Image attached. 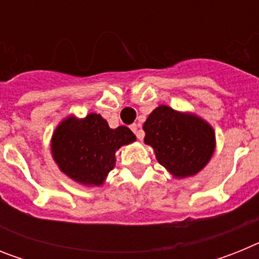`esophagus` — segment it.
<instances>
[{"mask_svg":"<svg viewBox=\"0 0 259 259\" xmlns=\"http://www.w3.org/2000/svg\"><path fill=\"white\" fill-rule=\"evenodd\" d=\"M131 130H132V131H134V134L136 135L139 140H141V139H143V137H144V132L141 131L140 124H132L131 125Z\"/></svg>","mask_w":259,"mask_h":259,"instance_id":"34e87169","label":"esophagus"}]
</instances>
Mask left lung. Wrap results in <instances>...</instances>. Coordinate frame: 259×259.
<instances>
[{
    "label": "left lung",
    "mask_w": 259,
    "mask_h": 259,
    "mask_svg": "<svg viewBox=\"0 0 259 259\" xmlns=\"http://www.w3.org/2000/svg\"><path fill=\"white\" fill-rule=\"evenodd\" d=\"M145 144L175 178L192 176L210 161L215 148L212 128L198 116L157 107L144 123Z\"/></svg>",
    "instance_id": "left-lung-1"
}]
</instances>
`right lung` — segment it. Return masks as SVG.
I'll list each match as a JSON object with an SVG mask.
<instances>
[{"mask_svg":"<svg viewBox=\"0 0 259 259\" xmlns=\"http://www.w3.org/2000/svg\"><path fill=\"white\" fill-rule=\"evenodd\" d=\"M136 140L130 128L111 130L100 114L70 116L57 127L52 154L62 172L85 185H101L115 166V152Z\"/></svg>","mask_w":259,"mask_h":259,"instance_id":"1","label":"right lung"}]
</instances>
